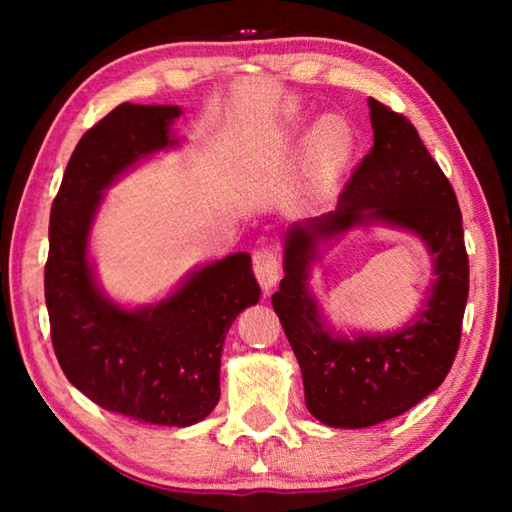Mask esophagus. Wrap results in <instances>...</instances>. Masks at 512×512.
<instances>
[{
    "mask_svg": "<svg viewBox=\"0 0 512 512\" xmlns=\"http://www.w3.org/2000/svg\"><path fill=\"white\" fill-rule=\"evenodd\" d=\"M253 271L257 282L262 284L264 291H271L277 282H280L282 271H280V262L271 248H257L253 253Z\"/></svg>",
    "mask_w": 512,
    "mask_h": 512,
    "instance_id": "34e87169",
    "label": "esophagus"
}]
</instances>
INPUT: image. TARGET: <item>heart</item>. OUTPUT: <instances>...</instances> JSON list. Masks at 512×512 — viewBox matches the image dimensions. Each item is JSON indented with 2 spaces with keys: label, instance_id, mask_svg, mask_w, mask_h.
I'll return each instance as SVG.
<instances>
[{
  "label": "heart",
  "instance_id": "1",
  "mask_svg": "<svg viewBox=\"0 0 512 512\" xmlns=\"http://www.w3.org/2000/svg\"><path fill=\"white\" fill-rule=\"evenodd\" d=\"M352 155V133L339 117L318 121L307 146V176L314 192H325Z\"/></svg>",
  "mask_w": 512,
  "mask_h": 512
}]
</instances>
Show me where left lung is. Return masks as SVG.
<instances>
[{
    "instance_id": "left-lung-1",
    "label": "left lung",
    "mask_w": 512,
    "mask_h": 512,
    "mask_svg": "<svg viewBox=\"0 0 512 512\" xmlns=\"http://www.w3.org/2000/svg\"><path fill=\"white\" fill-rule=\"evenodd\" d=\"M375 146L336 210L293 223L273 309L300 363L309 413L327 427L363 429L413 409L452 368L470 289L463 216L452 185L409 119L368 99ZM368 224L411 231L428 246L434 280L409 326L386 335L336 333L308 287L319 244Z\"/></svg>"
}]
</instances>
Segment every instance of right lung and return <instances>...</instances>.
<instances>
[{"instance_id":"obj_1","label":"right lung","mask_w":512,"mask_h":512,"mask_svg":"<svg viewBox=\"0 0 512 512\" xmlns=\"http://www.w3.org/2000/svg\"><path fill=\"white\" fill-rule=\"evenodd\" d=\"M178 106L121 103L81 137L51 205L45 300L51 343L69 384L101 409L189 427L219 402L225 334L257 305L248 253H232L189 273L167 298L121 307L90 262L92 223L115 180L153 153L173 149Z\"/></svg>"}]
</instances>
